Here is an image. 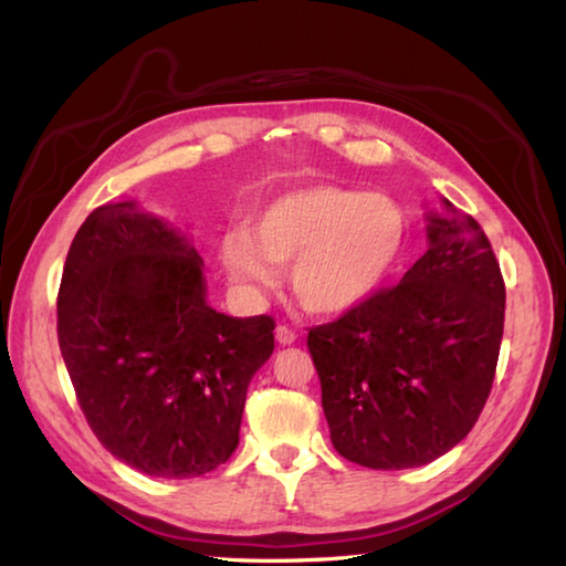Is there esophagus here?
I'll return each instance as SVG.
<instances>
[{
  "instance_id": "obj_1",
  "label": "esophagus",
  "mask_w": 566,
  "mask_h": 566,
  "mask_svg": "<svg viewBox=\"0 0 566 566\" xmlns=\"http://www.w3.org/2000/svg\"><path fill=\"white\" fill-rule=\"evenodd\" d=\"M274 338H276V343H280V345H292V343H296L298 335L290 326H276Z\"/></svg>"
}]
</instances>
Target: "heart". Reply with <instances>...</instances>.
I'll list each match as a JSON object with an SVG mask.
<instances>
[{
  "instance_id": "1",
  "label": "heart",
  "mask_w": 566,
  "mask_h": 566,
  "mask_svg": "<svg viewBox=\"0 0 566 566\" xmlns=\"http://www.w3.org/2000/svg\"><path fill=\"white\" fill-rule=\"evenodd\" d=\"M408 243V213L379 191L302 185L274 195L250 231L221 243L226 272L252 292H272L276 264H290L292 294L311 314L340 316L369 302Z\"/></svg>"
}]
</instances>
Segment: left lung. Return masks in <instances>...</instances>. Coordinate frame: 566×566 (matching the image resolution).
I'll use <instances>...</instances> for the list:
<instances>
[{"instance_id": "left-lung-1", "label": "left lung", "mask_w": 566, "mask_h": 566, "mask_svg": "<svg viewBox=\"0 0 566 566\" xmlns=\"http://www.w3.org/2000/svg\"><path fill=\"white\" fill-rule=\"evenodd\" d=\"M401 282L308 328L333 448L369 469L420 467L474 428L494 384L506 286L486 233L442 199Z\"/></svg>"}]
</instances>
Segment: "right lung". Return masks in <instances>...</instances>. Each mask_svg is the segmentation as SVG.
Wrapping results in <instances>:
<instances>
[{"mask_svg":"<svg viewBox=\"0 0 566 566\" xmlns=\"http://www.w3.org/2000/svg\"><path fill=\"white\" fill-rule=\"evenodd\" d=\"M203 262L136 201L94 209L67 250L57 343L94 436L148 476L213 472L238 448L274 318L207 304Z\"/></svg>","mask_w":566,"mask_h":566,"instance_id":"add662e5","label":"right lung"}]
</instances>
